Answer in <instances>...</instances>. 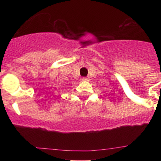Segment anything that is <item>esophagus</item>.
Returning a JSON list of instances; mask_svg holds the SVG:
<instances>
[{"label": "esophagus", "instance_id": "34e87169", "mask_svg": "<svg viewBox=\"0 0 161 161\" xmlns=\"http://www.w3.org/2000/svg\"><path fill=\"white\" fill-rule=\"evenodd\" d=\"M82 80L83 81H89V78H88V77H83Z\"/></svg>", "mask_w": 161, "mask_h": 161}]
</instances>
